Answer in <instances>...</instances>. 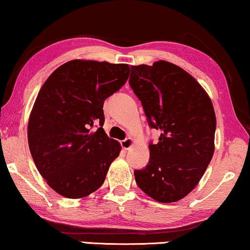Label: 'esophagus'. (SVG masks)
Segmentation results:
<instances>
[{
  "label": "esophagus",
  "mask_w": 250,
  "mask_h": 250,
  "mask_svg": "<svg viewBox=\"0 0 250 250\" xmlns=\"http://www.w3.org/2000/svg\"><path fill=\"white\" fill-rule=\"evenodd\" d=\"M133 143H134V141H133V139L127 138V139L123 140V141L121 142V145H122V148H123V149H124V150H128V149L131 148V146H133Z\"/></svg>",
  "instance_id": "1"
}]
</instances>
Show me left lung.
<instances>
[{
	"label": "left lung",
	"instance_id": "8db88e82",
	"mask_svg": "<svg viewBox=\"0 0 250 250\" xmlns=\"http://www.w3.org/2000/svg\"><path fill=\"white\" fill-rule=\"evenodd\" d=\"M129 85L150 127L162 131L149 145L148 165L134 170L136 184L159 203H175L196 188L213 158V104L189 73L168 61L131 66Z\"/></svg>",
	"mask_w": 250,
	"mask_h": 250
}]
</instances>
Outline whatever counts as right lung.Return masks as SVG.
Returning a JSON list of instances; mask_svg holds the SVG:
<instances>
[{
	"instance_id": "1",
	"label": "right lung",
	"mask_w": 250,
	"mask_h": 250,
	"mask_svg": "<svg viewBox=\"0 0 250 250\" xmlns=\"http://www.w3.org/2000/svg\"><path fill=\"white\" fill-rule=\"evenodd\" d=\"M126 63L71 60L41 87L29 116L28 146L46 183L78 199L98 190L121 145L108 138L104 102L126 83Z\"/></svg>"
}]
</instances>
